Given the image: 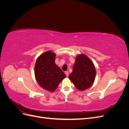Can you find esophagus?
Here are the masks:
<instances>
[{"instance_id":"obj_1","label":"esophagus","mask_w":129,"mask_h":129,"mask_svg":"<svg viewBox=\"0 0 129 129\" xmlns=\"http://www.w3.org/2000/svg\"><path fill=\"white\" fill-rule=\"evenodd\" d=\"M65 74H66V76H67V77H68L69 76V73H68V72H65Z\"/></svg>"}]
</instances>
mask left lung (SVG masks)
<instances>
[{
  "label": "left lung",
  "instance_id": "left-lung-1",
  "mask_svg": "<svg viewBox=\"0 0 129 129\" xmlns=\"http://www.w3.org/2000/svg\"><path fill=\"white\" fill-rule=\"evenodd\" d=\"M96 69L91 60L85 54L76 57L73 72L69 79L80 91L85 90L91 86L95 81Z\"/></svg>",
  "mask_w": 129,
  "mask_h": 129
}]
</instances>
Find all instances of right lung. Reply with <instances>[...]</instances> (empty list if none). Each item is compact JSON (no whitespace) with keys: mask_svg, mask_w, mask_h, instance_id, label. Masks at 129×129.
Masks as SVG:
<instances>
[{"mask_svg":"<svg viewBox=\"0 0 129 129\" xmlns=\"http://www.w3.org/2000/svg\"><path fill=\"white\" fill-rule=\"evenodd\" d=\"M56 55L50 50L38 57L34 67L35 76L38 84L50 92L55 91L66 74L55 64Z\"/></svg>","mask_w":129,"mask_h":129,"instance_id":"1","label":"right lung"}]
</instances>
